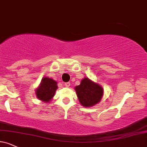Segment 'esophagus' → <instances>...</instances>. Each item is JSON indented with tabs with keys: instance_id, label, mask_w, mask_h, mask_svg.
<instances>
[{
	"instance_id": "34e87169",
	"label": "esophagus",
	"mask_w": 147,
	"mask_h": 147,
	"mask_svg": "<svg viewBox=\"0 0 147 147\" xmlns=\"http://www.w3.org/2000/svg\"><path fill=\"white\" fill-rule=\"evenodd\" d=\"M64 85H65V86H67V87H69L70 85H71V83H70L69 82H65Z\"/></svg>"
}]
</instances>
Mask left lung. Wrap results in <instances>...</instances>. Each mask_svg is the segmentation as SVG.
<instances>
[{
  "mask_svg": "<svg viewBox=\"0 0 147 147\" xmlns=\"http://www.w3.org/2000/svg\"><path fill=\"white\" fill-rule=\"evenodd\" d=\"M76 92L79 102L85 108L94 106L101 100L104 95V89L97 82L84 77L80 84L74 88Z\"/></svg>",
  "mask_w": 147,
  "mask_h": 147,
  "instance_id": "8db88e82",
  "label": "left lung"
}]
</instances>
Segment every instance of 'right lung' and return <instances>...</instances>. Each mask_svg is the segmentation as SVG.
Returning a JSON list of instances; mask_svg holds the SVG:
<instances>
[{
  "instance_id": "obj_1",
  "label": "right lung",
  "mask_w": 147,
  "mask_h": 147,
  "mask_svg": "<svg viewBox=\"0 0 147 147\" xmlns=\"http://www.w3.org/2000/svg\"><path fill=\"white\" fill-rule=\"evenodd\" d=\"M58 88L57 82L49 77H43L39 86L35 89L37 98L43 102L51 101Z\"/></svg>"
}]
</instances>
